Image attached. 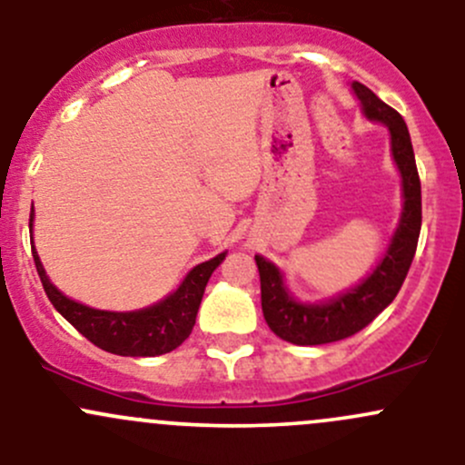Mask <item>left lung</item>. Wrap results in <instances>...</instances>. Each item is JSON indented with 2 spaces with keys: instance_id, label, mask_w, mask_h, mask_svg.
<instances>
[{
  "instance_id": "obj_1",
  "label": "left lung",
  "mask_w": 465,
  "mask_h": 465,
  "mask_svg": "<svg viewBox=\"0 0 465 465\" xmlns=\"http://www.w3.org/2000/svg\"><path fill=\"white\" fill-rule=\"evenodd\" d=\"M360 110L369 121H378L389 130L391 159L401 173L402 211L382 259L360 283L341 290L335 297L320 302H302L288 288L281 267L256 254L261 274V306L267 326L285 341L297 346H317L355 335L371 323L396 299L420 233V180L416 171L410 130L396 110L382 103L362 83H351Z\"/></svg>"
}]
</instances>
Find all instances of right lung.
Segmentation results:
<instances>
[{"mask_svg":"<svg viewBox=\"0 0 465 465\" xmlns=\"http://www.w3.org/2000/svg\"><path fill=\"white\" fill-rule=\"evenodd\" d=\"M33 215L35 213H33L31 206V233ZM31 250L42 288H45L46 297L54 303L55 311L98 349L114 355H125V358H154V355L171 353L173 349H177L193 331L206 283H209L215 267L227 256V252H223V254L195 265L184 276V281L177 285V290H173L168 297L153 303V306L139 308V311H98V308L85 306V303L60 292L46 276V270L37 256L33 241Z\"/></svg>","mask_w":465,"mask_h":465,"instance_id":"add662e5","label":"right lung"}]
</instances>
